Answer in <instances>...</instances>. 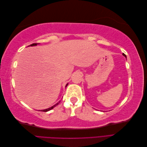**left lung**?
<instances>
[{"instance_id": "obj_1", "label": "left lung", "mask_w": 147, "mask_h": 147, "mask_svg": "<svg viewBox=\"0 0 147 147\" xmlns=\"http://www.w3.org/2000/svg\"><path fill=\"white\" fill-rule=\"evenodd\" d=\"M123 56H124V57H126V55H124V53H123Z\"/></svg>"}]
</instances>
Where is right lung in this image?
Masks as SVG:
<instances>
[{
  "label": "right lung",
  "mask_w": 147,
  "mask_h": 147,
  "mask_svg": "<svg viewBox=\"0 0 147 147\" xmlns=\"http://www.w3.org/2000/svg\"><path fill=\"white\" fill-rule=\"evenodd\" d=\"M38 43H32V44H31V45H30L29 46H35V45H37ZM68 85V83L66 84V86H65V87H67V86ZM59 103H60V101L59 102H57V104H56L55 105H54L53 106H52V107H50V108H48V109H45V110H41L42 112H48V111H49V110H51V109H53V108L54 107H55L57 105H58L59 104Z\"/></svg>",
  "instance_id": "add662e5"
}]
</instances>
